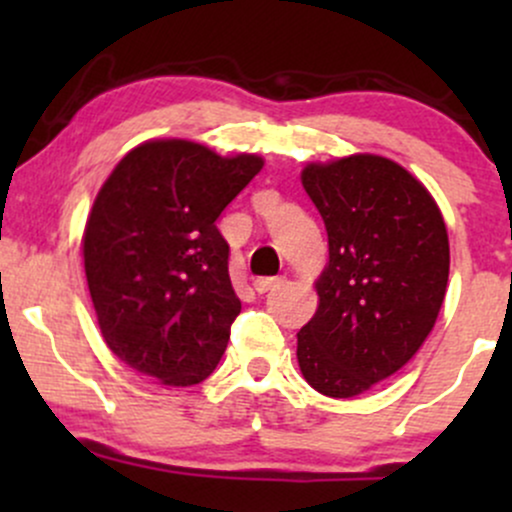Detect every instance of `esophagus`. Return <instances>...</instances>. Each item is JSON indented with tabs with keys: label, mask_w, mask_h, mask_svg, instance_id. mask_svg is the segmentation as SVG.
<instances>
[{
	"label": "esophagus",
	"mask_w": 512,
	"mask_h": 512,
	"mask_svg": "<svg viewBox=\"0 0 512 512\" xmlns=\"http://www.w3.org/2000/svg\"><path fill=\"white\" fill-rule=\"evenodd\" d=\"M281 284V276H257L255 281H252V286H255L257 293H267L269 289H274V286Z\"/></svg>",
	"instance_id": "obj_1"
}]
</instances>
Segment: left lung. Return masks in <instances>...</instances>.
<instances>
[{
    "mask_svg": "<svg viewBox=\"0 0 512 512\" xmlns=\"http://www.w3.org/2000/svg\"><path fill=\"white\" fill-rule=\"evenodd\" d=\"M330 262L298 332V366L327 397L361 395L409 361L436 325L450 272L438 204L395 161L356 154L305 166Z\"/></svg>",
    "mask_w": 512,
    "mask_h": 512,
    "instance_id": "obj_1",
    "label": "left lung"
}]
</instances>
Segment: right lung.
Instances as JSON below:
<instances>
[{
	"label": "right lung",
	"mask_w": 512,
	"mask_h": 512,
	"mask_svg": "<svg viewBox=\"0 0 512 512\" xmlns=\"http://www.w3.org/2000/svg\"><path fill=\"white\" fill-rule=\"evenodd\" d=\"M262 166L255 154L156 139L105 180L86 221L84 267L105 344L129 368L173 387L214 373L240 313L216 219Z\"/></svg>",
	"instance_id": "right-lung-1"
}]
</instances>
